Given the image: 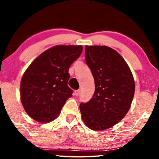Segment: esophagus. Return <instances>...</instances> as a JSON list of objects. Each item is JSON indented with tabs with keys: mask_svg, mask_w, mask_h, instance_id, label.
<instances>
[{
	"mask_svg": "<svg viewBox=\"0 0 159 159\" xmlns=\"http://www.w3.org/2000/svg\"><path fill=\"white\" fill-rule=\"evenodd\" d=\"M74 93H75V95L76 96H79V94H80V90H75V91Z\"/></svg>",
	"mask_w": 159,
	"mask_h": 159,
	"instance_id": "34e87169",
	"label": "esophagus"
}]
</instances>
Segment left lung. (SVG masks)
Segmentation results:
<instances>
[{"label": "left lung", "instance_id": "1", "mask_svg": "<svg viewBox=\"0 0 159 159\" xmlns=\"http://www.w3.org/2000/svg\"><path fill=\"white\" fill-rule=\"evenodd\" d=\"M85 59L94 78L95 92L88 102L80 105L81 117L92 130L102 131L119 123L129 111L134 78L123 57L110 47L86 45Z\"/></svg>", "mask_w": 159, "mask_h": 159}]
</instances>
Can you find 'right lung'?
Wrapping results in <instances>:
<instances>
[{"mask_svg": "<svg viewBox=\"0 0 159 159\" xmlns=\"http://www.w3.org/2000/svg\"><path fill=\"white\" fill-rule=\"evenodd\" d=\"M82 45H56L30 63L20 84L21 101L30 117L48 123L57 117L73 91L67 85L69 69L81 54Z\"/></svg>", "mask_w": 159, "mask_h": 159, "instance_id": "obj_1", "label": "right lung"}]
</instances>
